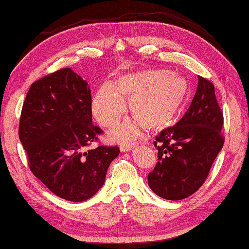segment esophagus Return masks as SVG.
Listing matches in <instances>:
<instances>
[{
    "label": "esophagus",
    "mask_w": 249,
    "mask_h": 249,
    "mask_svg": "<svg viewBox=\"0 0 249 249\" xmlns=\"http://www.w3.org/2000/svg\"><path fill=\"white\" fill-rule=\"evenodd\" d=\"M136 146V144H123L121 145V152H128L130 150H133L134 147Z\"/></svg>",
    "instance_id": "1"
}]
</instances>
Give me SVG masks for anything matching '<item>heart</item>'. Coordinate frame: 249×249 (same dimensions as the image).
Returning a JSON list of instances; mask_svg holds the SVG:
<instances>
[{
    "mask_svg": "<svg viewBox=\"0 0 249 249\" xmlns=\"http://www.w3.org/2000/svg\"><path fill=\"white\" fill-rule=\"evenodd\" d=\"M187 82L168 71H143L122 77L118 86L106 82L92 102V111L105 127L115 125L126 110L123 95L131 96L129 108L136 118L111 131L116 141H130L140 136L144 124L151 128L170 123L187 95Z\"/></svg>",
    "mask_w": 249,
    "mask_h": 249,
    "instance_id": "1",
    "label": "heart"
}]
</instances>
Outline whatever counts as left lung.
Returning a JSON list of instances; mask_svg holds the SVG:
<instances>
[{"mask_svg":"<svg viewBox=\"0 0 249 249\" xmlns=\"http://www.w3.org/2000/svg\"><path fill=\"white\" fill-rule=\"evenodd\" d=\"M223 124L214 86L198 76L197 91L186 113L154 141L160 161L147 176L153 192L166 200H182L197 192L223 149Z\"/></svg>","mask_w":249,"mask_h":249,"instance_id":"8db88e82","label":"left lung"}]
</instances>
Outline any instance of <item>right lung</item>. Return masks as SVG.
<instances>
[{"label": "right lung", "instance_id": "obj_1", "mask_svg": "<svg viewBox=\"0 0 249 249\" xmlns=\"http://www.w3.org/2000/svg\"><path fill=\"white\" fill-rule=\"evenodd\" d=\"M103 133L92 121L91 89L71 68L32 84L21 111L19 139L34 176L57 197L86 201L105 183L118 146L88 149Z\"/></svg>", "mask_w": 249, "mask_h": 249}]
</instances>
